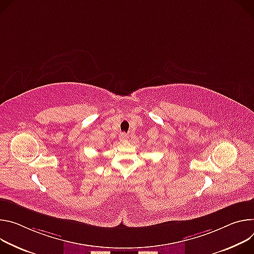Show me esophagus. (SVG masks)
<instances>
[{
    "label": "esophagus",
    "mask_w": 254,
    "mask_h": 254,
    "mask_svg": "<svg viewBox=\"0 0 254 254\" xmlns=\"http://www.w3.org/2000/svg\"><path fill=\"white\" fill-rule=\"evenodd\" d=\"M119 139H120L121 142H126L127 139H128V136H127L126 133H121L120 136H119Z\"/></svg>",
    "instance_id": "obj_1"
}]
</instances>
